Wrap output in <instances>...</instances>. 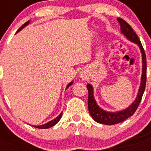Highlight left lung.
<instances>
[{"label": "left lung", "mask_w": 151, "mask_h": 151, "mask_svg": "<svg viewBox=\"0 0 151 151\" xmlns=\"http://www.w3.org/2000/svg\"><path fill=\"white\" fill-rule=\"evenodd\" d=\"M118 22L120 24L121 32L125 36V38L133 43L138 45L141 50V56H142V74H141V85L138 89V94L134 102L125 110L117 112H108L103 110L97 105L94 97V88L93 86L90 84L87 85V88L88 91V105L89 113L95 122L98 123L104 124V125H115L125 121L126 119L132 116L136 111L140 102L141 101L142 96L145 92V86H146V78H147V62L146 55L145 50L141 45L139 38L134 32L132 28L129 26L127 22L123 20L122 19H117Z\"/></svg>", "instance_id": "left-lung-1"}]
</instances>
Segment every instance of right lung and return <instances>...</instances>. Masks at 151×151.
I'll list each match as a JSON object with an SVG mask.
<instances>
[{
    "label": "right lung",
    "instance_id": "add662e5",
    "mask_svg": "<svg viewBox=\"0 0 151 151\" xmlns=\"http://www.w3.org/2000/svg\"><path fill=\"white\" fill-rule=\"evenodd\" d=\"M29 22H30V20L27 21V22H26V23H24L23 25H22V26H21V27L18 29V31H17V33L19 32V31L22 30V29H23L24 27H26V26H28V25H29ZM73 81H72V82H70V83L68 84L67 86H66V88H69V86H70V85H73ZM62 114H63V112H61L60 114V115L58 116H57L55 119H54L53 120H51V121H50V122H47V123L44 124V125H32V126H34V127H35V128H38V129H48V128H50V127H52V126H54V125H56V124H57V122H59L60 119H61V116H62Z\"/></svg>",
    "mask_w": 151,
    "mask_h": 151
}]
</instances>
